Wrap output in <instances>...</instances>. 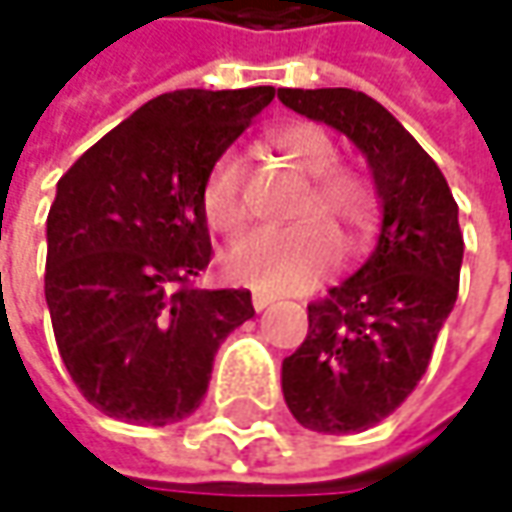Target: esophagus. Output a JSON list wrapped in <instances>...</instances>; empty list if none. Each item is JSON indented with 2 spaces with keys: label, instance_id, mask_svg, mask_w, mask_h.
Returning a JSON list of instances; mask_svg holds the SVG:
<instances>
[{
  "label": "esophagus",
  "instance_id": "1",
  "mask_svg": "<svg viewBox=\"0 0 512 512\" xmlns=\"http://www.w3.org/2000/svg\"><path fill=\"white\" fill-rule=\"evenodd\" d=\"M276 302V296L273 293H265V290H253V307L256 310H265V307H270Z\"/></svg>",
  "mask_w": 512,
  "mask_h": 512
}]
</instances>
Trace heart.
<instances>
[{
    "label": "heart",
    "instance_id": "obj_1",
    "mask_svg": "<svg viewBox=\"0 0 512 512\" xmlns=\"http://www.w3.org/2000/svg\"><path fill=\"white\" fill-rule=\"evenodd\" d=\"M267 145L285 156L299 173L310 176L299 216L290 227H262L247 233L222 259L225 273L256 290H296L316 282L336 265L342 239L330 225L342 222L350 242H364L379 222L376 185L353 168L336 165L339 148L330 133L310 122H293L273 130ZM202 213L207 225L219 233H236L245 225V190H242V159L236 153L219 156L202 185Z\"/></svg>",
    "mask_w": 512,
    "mask_h": 512
}]
</instances>
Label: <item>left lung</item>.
Listing matches in <instances>:
<instances>
[{
  "label": "left lung",
  "instance_id": "1",
  "mask_svg": "<svg viewBox=\"0 0 512 512\" xmlns=\"http://www.w3.org/2000/svg\"><path fill=\"white\" fill-rule=\"evenodd\" d=\"M282 105L362 150L382 205L376 250L307 305V336L282 362L293 419L316 433H359L387 419L424 376L459 296V205L439 165L402 122L350 88H279Z\"/></svg>",
  "mask_w": 512,
  "mask_h": 512
}]
</instances>
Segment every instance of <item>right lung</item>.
<instances>
[{"label":"right lung","instance_id":"add662e5","mask_svg":"<svg viewBox=\"0 0 512 512\" xmlns=\"http://www.w3.org/2000/svg\"><path fill=\"white\" fill-rule=\"evenodd\" d=\"M273 93H162L59 179L45 299L70 379L105 416L182 422L205 399L219 344L253 319L250 290H199L190 279L210 265L207 173Z\"/></svg>","mask_w":512,"mask_h":512}]
</instances>
